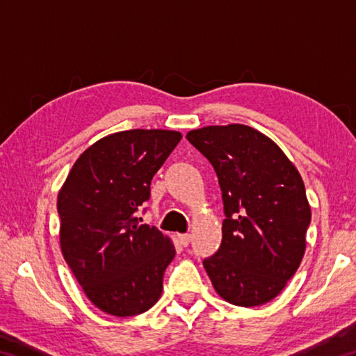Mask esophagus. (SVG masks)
I'll return each instance as SVG.
<instances>
[{
  "label": "esophagus",
  "mask_w": 356,
  "mask_h": 356,
  "mask_svg": "<svg viewBox=\"0 0 356 356\" xmlns=\"http://www.w3.org/2000/svg\"><path fill=\"white\" fill-rule=\"evenodd\" d=\"M179 242L182 246H188L190 242H191V236H190V234H180Z\"/></svg>",
  "instance_id": "obj_1"
}]
</instances>
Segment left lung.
Instances as JSON below:
<instances>
[{"label":"left lung","mask_w":356,"mask_h":356,"mask_svg":"<svg viewBox=\"0 0 356 356\" xmlns=\"http://www.w3.org/2000/svg\"><path fill=\"white\" fill-rule=\"evenodd\" d=\"M186 140L212 163L225 206L220 248L202 261L215 291L245 308L268 303L306 248L311 207L297 168L248 125H210Z\"/></svg>","instance_id":"8db88e82"}]
</instances>
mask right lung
Masks as SVG:
<instances>
[{
    "mask_svg": "<svg viewBox=\"0 0 356 356\" xmlns=\"http://www.w3.org/2000/svg\"><path fill=\"white\" fill-rule=\"evenodd\" d=\"M182 140L172 130L102 138L72 166L58 195L61 250L86 297L116 317L152 308L176 256L155 226L140 225L150 182Z\"/></svg>",
    "mask_w": 356,
    "mask_h": 356,
    "instance_id": "1",
    "label": "right lung"
}]
</instances>
